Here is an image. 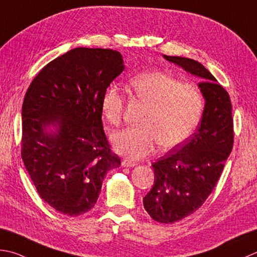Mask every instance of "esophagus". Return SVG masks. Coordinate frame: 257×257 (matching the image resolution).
<instances>
[{
  "label": "esophagus",
  "instance_id": "34e87169",
  "mask_svg": "<svg viewBox=\"0 0 257 257\" xmlns=\"http://www.w3.org/2000/svg\"><path fill=\"white\" fill-rule=\"evenodd\" d=\"M137 165L136 163H133V162H129V160H122L121 162V166L122 167H135V166Z\"/></svg>",
  "mask_w": 257,
  "mask_h": 257
}]
</instances>
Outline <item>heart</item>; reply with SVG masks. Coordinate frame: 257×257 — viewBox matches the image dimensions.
<instances>
[{
    "label": "heart",
    "instance_id": "heart-1",
    "mask_svg": "<svg viewBox=\"0 0 257 257\" xmlns=\"http://www.w3.org/2000/svg\"><path fill=\"white\" fill-rule=\"evenodd\" d=\"M134 95L148 105L143 115V125L114 133L113 150L130 160L142 159L154 153L158 145L165 149L179 147L195 132L202 117V93L192 84L182 83L160 71L139 73L130 80ZM124 95L111 85L101 100L102 113L108 121H121Z\"/></svg>",
    "mask_w": 257,
    "mask_h": 257
}]
</instances>
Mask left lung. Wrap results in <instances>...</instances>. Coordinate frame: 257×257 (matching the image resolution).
Masks as SVG:
<instances>
[{"label": "left lung", "mask_w": 257, "mask_h": 257, "mask_svg": "<svg viewBox=\"0 0 257 257\" xmlns=\"http://www.w3.org/2000/svg\"><path fill=\"white\" fill-rule=\"evenodd\" d=\"M164 58L200 79L205 100L197 132L153 164L155 182L144 197L150 217L172 224L195 213L213 192L233 149L234 132L229 95L214 75L193 59Z\"/></svg>", "instance_id": "8db88e82"}]
</instances>
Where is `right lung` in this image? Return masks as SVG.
<instances>
[{"instance_id":"right-lung-1","label":"right lung","mask_w":257,"mask_h":257,"mask_svg":"<svg viewBox=\"0 0 257 257\" xmlns=\"http://www.w3.org/2000/svg\"><path fill=\"white\" fill-rule=\"evenodd\" d=\"M124 70L110 49L75 48L30 84L22 105V159L45 203L79 216L97 203L102 180L120 159L110 152L101 100Z\"/></svg>"}]
</instances>
